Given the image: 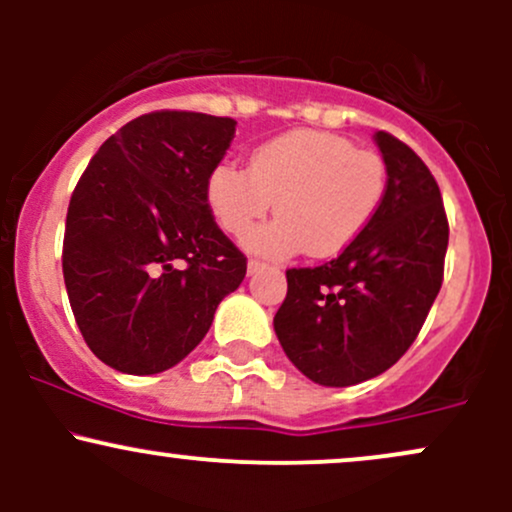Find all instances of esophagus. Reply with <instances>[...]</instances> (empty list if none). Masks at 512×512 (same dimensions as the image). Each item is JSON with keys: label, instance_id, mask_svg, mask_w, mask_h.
<instances>
[{"label": "esophagus", "instance_id": "1", "mask_svg": "<svg viewBox=\"0 0 512 512\" xmlns=\"http://www.w3.org/2000/svg\"><path fill=\"white\" fill-rule=\"evenodd\" d=\"M260 269H264V262H260V260H250L248 262V274H257Z\"/></svg>", "mask_w": 512, "mask_h": 512}]
</instances>
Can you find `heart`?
Instances as JSON below:
<instances>
[{"label": "heart", "mask_w": 512, "mask_h": 512, "mask_svg": "<svg viewBox=\"0 0 512 512\" xmlns=\"http://www.w3.org/2000/svg\"><path fill=\"white\" fill-rule=\"evenodd\" d=\"M385 158L342 134L296 129L252 151L248 170L219 163L207 178V204L228 236L242 238L277 199L280 216L245 235L267 257L308 250L334 257L361 236L385 197Z\"/></svg>", "instance_id": "heart-1"}]
</instances>
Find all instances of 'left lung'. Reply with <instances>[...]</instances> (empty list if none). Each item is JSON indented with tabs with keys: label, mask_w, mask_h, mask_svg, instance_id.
Here are the masks:
<instances>
[{
	"label": "left lung",
	"mask_w": 512,
	"mask_h": 512,
	"mask_svg": "<svg viewBox=\"0 0 512 512\" xmlns=\"http://www.w3.org/2000/svg\"><path fill=\"white\" fill-rule=\"evenodd\" d=\"M385 197L332 262L286 272L274 315L281 349L305 378L349 387L395 366L414 344L443 284L448 216L438 182L407 144L375 132Z\"/></svg>",
	"instance_id": "left-lung-1"
}]
</instances>
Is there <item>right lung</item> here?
Listing matches in <instances>:
<instances>
[{
    "label": "right lung",
    "mask_w": 512,
    "mask_h": 512,
    "mask_svg": "<svg viewBox=\"0 0 512 512\" xmlns=\"http://www.w3.org/2000/svg\"><path fill=\"white\" fill-rule=\"evenodd\" d=\"M236 120L156 110L105 139L74 187L62 272L88 349L129 375L173 368L248 260L211 216L207 178Z\"/></svg>",
    "instance_id": "right-lung-1"
}]
</instances>
